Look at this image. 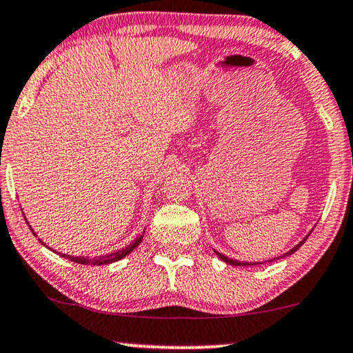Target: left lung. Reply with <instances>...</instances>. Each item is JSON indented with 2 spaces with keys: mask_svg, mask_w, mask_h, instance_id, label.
<instances>
[{
  "mask_svg": "<svg viewBox=\"0 0 353 353\" xmlns=\"http://www.w3.org/2000/svg\"><path fill=\"white\" fill-rule=\"evenodd\" d=\"M305 240H306V238H305ZM305 240H303V241H301V243H299V245H296V246H295V248H292L290 251H288V253H285V254H283V256H288V254L295 253V251H296V250H299V248H300V246L305 243ZM217 254H219V253H217ZM283 256H279V258H283ZM219 258H221V259H223V261H225V263H230V264H233V266H250V263H238V261H233V259H230V258H227V256H223V254H219ZM271 261H272V259H271Z\"/></svg>",
  "mask_w": 353,
  "mask_h": 353,
  "instance_id": "obj_1",
  "label": "left lung"
}]
</instances>
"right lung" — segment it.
<instances>
[{"label": "right lung", "instance_id": "1", "mask_svg": "<svg viewBox=\"0 0 353 353\" xmlns=\"http://www.w3.org/2000/svg\"><path fill=\"white\" fill-rule=\"evenodd\" d=\"M141 240H143V236L137 238V240L132 241V243L130 246H126V248L117 251V253L100 256V258H84V256L81 258V256H70V254H63V253H58V254H61L63 258H66L70 261H74V263H77V264H85V266H103V264L115 263V261H120V259L125 258L126 254H130L131 251L141 243Z\"/></svg>", "mask_w": 353, "mask_h": 353}]
</instances>
